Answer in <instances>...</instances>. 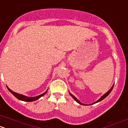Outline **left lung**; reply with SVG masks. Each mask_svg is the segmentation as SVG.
I'll return each mask as SVG.
<instances>
[{"label": "left lung", "instance_id": "left-lung-1", "mask_svg": "<svg viewBox=\"0 0 128 128\" xmlns=\"http://www.w3.org/2000/svg\"><path fill=\"white\" fill-rule=\"evenodd\" d=\"M114 85H113V86H112L111 87V88H110V90H108V92H106V94H104V95H103V96H101V97H100V98H99V99H98V100H97V101H96V102H94V103L91 104H95V103H97V102H100V100H103V99H104V98H106V97H107V96H108V95H109V94H110V92H112V90L113 88H114ZM69 94H70V96H71V97H72V98H73V99H74V100H76V102H78V103L80 104H81V105H84V106H85V105H86V104H82V102H80V100H78V99H77V98H76V97H75V96H74V95H72V94H71V93H70V92H69Z\"/></svg>", "mask_w": 128, "mask_h": 128}]
</instances>
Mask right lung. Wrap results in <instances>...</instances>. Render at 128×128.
<instances>
[{
	"label": "right lung",
	"instance_id": "right-lung-1",
	"mask_svg": "<svg viewBox=\"0 0 128 128\" xmlns=\"http://www.w3.org/2000/svg\"><path fill=\"white\" fill-rule=\"evenodd\" d=\"M7 88H8V89L9 90V91H10V92H11V93L12 94L14 97H15V98H16L18 99H19V100H23V101H26V102H32V101H34V100H38V99H39L41 97H42V96H44V95L46 94L47 92V90H47V91L45 92L44 93L42 94L41 95H39V96H38L32 97H32H28V96H24V95L22 94H18L16 93V92H14L12 91L10 88H9L8 86H7Z\"/></svg>",
	"mask_w": 128,
	"mask_h": 128
}]
</instances>
